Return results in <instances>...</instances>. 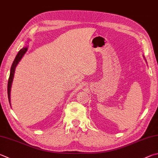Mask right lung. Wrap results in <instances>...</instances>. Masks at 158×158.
Listing matches in <instances>:
<instances>
[{"label":"right lung","mask_w":158,"mask_h":158,"mask_svg":"<svg viewBox=\"0 0 158 158\" xmlns=\"http://www.w3.org/2000/svg\"><path fill=\"white\" fill-rule=\"evenodd\" d=\"M27 50V48H23L21 50H20L19 53L17 54V55L15 57V59L13 62L12 65H11V69H10V77L9 79H8V84H7V94H8V99H9V102L10 104V91H11V84H12V81L14 79V72H15V68L16 67L17 64H19V62L21 61L22 57L23 56L24 54H25ZM11 106V104H10Z\"/></svg>","instance_id":"right-lung-1"}]
</instances>
